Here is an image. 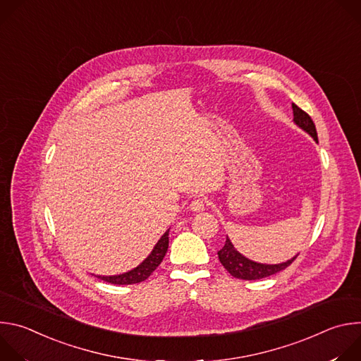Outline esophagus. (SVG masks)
<instances>
[{
	"label": "esophagus",
	"instance_id": "obj_1",
	"mask_svg": "<svg viewBox=\"0 0 361 361\" xmlns=\"http://www.w3.org/2000/svg\"><path fill=\"white\" fill-rule=\"evenodd\" d=\"M205 207H207V200H205V198H195L190 205V209L195 213H200V212L205 210Z\"/></svg>",
	"mask_w": 361,
	"mask_h": 361
}]
</instances>
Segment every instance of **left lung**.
I'll return each instance as SVG.
<instances>
[{
    "mask_svg": "<svg viewBox=\"0 0 361 361\" xmlns=\"http://www.w3.org/2000/svg\"><path fill=\"white\" fill-rule=\"evenodd\" d=\"M291 107H293L294 123L300 128H302L305 133L310 134L316 140V142H319L316 126H314L312 117L308 116L305 111H302L300 107H297L295 104H293ZM217 254H219V260L224 266V269L233 277L241 279V280H260V279L273 276V274L284 270L286 267H288L297 259V255H295V257H293L291 260H287L286 263H281V264H262V263H255V262H251V260L245 259L244 255H241L234 248V245L231 244L228 237L226 238L224 247Z\"/></svg>",
    "mask_w": 361,
    "mask_h": 361,
    "instance_id": "obj_1",
    "label": "left lung"
}]
</instances>
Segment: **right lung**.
Returning a JSON list of instances; mask_svg holds the SVG:
<instances>
[{"label":"right lung","mask_w":361,"mask_h":361,"mask_svg":"<svg viewBox=\"0 0 361 361\" xmlns=\"http://www.w3.org/2000/svg\"><path fill=\"white\" fill-rule=\"evenodd\" d=\"M169 231L170 230H167L161 235V238L159 240L156 247L152 248L151 254L147 257V259L138 267L133 269L128 273L120 274V276H107V277L106 276H97V277L107 281V283L118 284V286L135 284V283H141V281L147 280L151 276V273L161 264V262L164 259V255H166L167 248H169Z\"/></svg>","instance_id":"right-lung-1"}]
</instances>
